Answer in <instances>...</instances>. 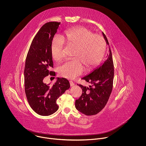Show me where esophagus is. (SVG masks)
<instances>
[{"mask_svg": "<svg viewBox=\"0 0 146 146\" xmlns=\"http://www.w3.org/2000/svg\"><path fill=\"white\" fill-rule=\"evenodd\" d=\"M70 84L71 86H73L75 85V84L74 83V82L72 81H70Z\"/></svg>", "mask_w": 146, "mask_h": 146, "instance_id": "1", "label": "esophagus"}]
</instances>
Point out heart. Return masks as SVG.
I'll use <instances>...</instances> for the list:
<instances>
[{
	"mask_svg": "<svg viewBox=\"0 0 146 146\" xmlns=\"http://www.w3.org/2000/svg\"><path fill=\"white\" fill-rule=\"evenodd\" d=\"M64 42L76 48L74 56L78 58L66 61L60 67V74L67 78L72 79L81 74L83 70L81 62L87 68L98 64L104 53L103 39L84 27L72 28L66 31L62 36H55L51 45V53L56 60L64 56Z\"/></svg>",
	"mask_w": 146,
	"mask_h": 146,
	"instance_id": "heart-1",
	"label": "heart"
}]
</instances>
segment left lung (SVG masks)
Here are the masks:
<instances>
[{"mask_svg": "<svg viewBox=\"0 0 146 146\" xmlns=\"http://www.w3.org/2000/svg\"><path fill=\"white\" fill-rule=\"evenodd\" d=\"M102 35L109 48L107 58L82 78L90 85L89 86L79 85L83 93L75 101L76 108L87 116L96 115L104 108L113 87L114 68L112 53L107 38L103 32Z\"/></svg>", "mask_w": 146, "mask_h": 146, "instance_id": "1", "label": "left lung"}]
</instances>
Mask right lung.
<instances>
[{
    "label": "right lung",
    "instance_id": "add662e5",
    "mask_svg": "<svg viewBox=\"0 0 146 146\" xmlns=\"http://www.w3.org/2000/svg\"><path fill=\"white\" fill-rule=\"evenodd\" d=\"M61 22L45 23L33 40L25 61L24 70L25 90L31 108L41 116H49L58 109L57 99L70 87L65 78H57L52 86L44 83L53 66L51 45Z\"/></svg>",
    "mask_w": 146,
    "mask_h": 146
}]
</instances>
